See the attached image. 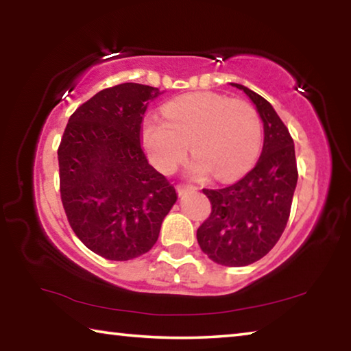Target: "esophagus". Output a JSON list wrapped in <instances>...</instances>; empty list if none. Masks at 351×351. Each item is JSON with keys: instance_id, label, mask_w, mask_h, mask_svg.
Returning a JSON list of instances; mask_svg holds the SVG:
<instances>
[{"instance_id": "obj_1", "label": "esophagus", "mask_w": 351, "mask_h": 351, "mask_svg": "<svg viewBox=\"0 0 351 351\" xmlns=\"http://www.w3.org/2000/svg\"><path fill=\"white\" fill-rule=\"evenodd\" d=\"M189 190H193L192 186H182V184H178L176 186V192L180 195H184L186 192H189Z\"/></svg>"}]
</instances>
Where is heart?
Returning a JSON list of instances; mask_svg holds the SVG:
<instances>
[{
    "mask_svg": "<svg viewBox=\"0 0 351 351\" xmlns=\"http://www.w3.org/2000/svg\"><path fill=\"white\" fill-rule=\"evenodd\" d=\"M165 119L150 114L142 121L141 144L148 161L161 173H171L189 152L195 159L190 175L213 173L230 181L252 167L261 147V122L245 100L217 93L180 96L164 106Z\"/></svg>",
    "mask_w": 351,
    "mask_h": 351,
    "instance_id": "heart-1",
    "label": "heart"
}]
</instances>
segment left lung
<instances>
[{"instance_id":"8db88e82","label":"left lung","mask_w":351,"mask_h":351,"mask_svg":"<svg viewBox=\"0 0 351 351\" xmlns=\"http://www.w3.org/2000/svg\"><path fill=\"white\" fill-rule=\"evenodd\" d=\"M263 122V148L255 167L224 189H203L210 217L199 226L201 251L218 265L246 266L265 257L287 228L297 186L294 142L268 100L240 83Z\"/></svg>"}]
</instances>
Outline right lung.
<instances>
[{"label": "right lung", "mask_w": 351, "mask_h": 351, "mask_svg": "<svg viewBox=\"0 0 351 351\" xmlns=\"http://www.w3.org/2000/svg\"><path fill=\"white\" fill-rule=\"evenodd\" d=\"M159 94L141 83L106 88L80 105L64 128L62 203L75 235L104 258L125 261L150 251L178 199L141 145L142 119Z\"/></svg>", "instance_id": "right-lung-1"}]
</instances>
